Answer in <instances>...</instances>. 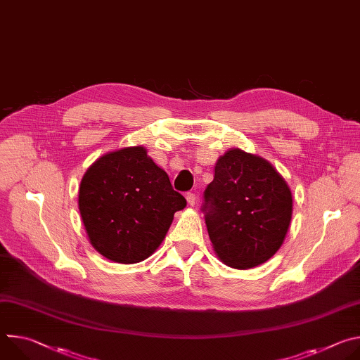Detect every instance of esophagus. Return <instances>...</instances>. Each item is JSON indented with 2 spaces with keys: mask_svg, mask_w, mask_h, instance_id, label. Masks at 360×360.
Listing matches in <instances>:
<instances>
[{
  "mask_svg": "<svg viewBox=\"0 0 360 360\" xmlns=\"http://www.w3.org/2000/svg\"><path fill=\"white\" fill-rule=\"evenodd\" d=\"M186 200H188V203L191 205V207H193L195 202H196V195L193 192H188L186 193Z\"/></svg>",
  "mask_w": 360,
  "mask_h": 360,
  "instance_id": "1",
  "label": "esophagus"
}]
</instances>
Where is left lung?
Instances as JSON below:
<instances>
[{"label":"left lung","mask_w":360,"mask_h":360,"mask_svg":"<svg viewBox=\"0 0 360 360\" xmlns=\"http://www.w3.org/2000/svg\"><path fill=\"white\" fill-rule=\"evenodd\" d=\"M202 212L219 258L232 268L258 266L278 252L292 218V193L265 160L231 149L215 165Z\"/></svg>","instance_id":"left-lung-1"}]
</instances>
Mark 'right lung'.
<instances>
[{"label":"right lung","mask_w":360,"mask_h":360,"mask_svg":"<svg viewBox=\"0 0 360 360\" xmlns=\"http://www.w3.org/2000/svg\"><path fill=\"white\" fill-rule=\"evenodd\" d=\"M78 205L91 245L114 262L136 264L161 245L186 200L145 148L132 146L88 168Z\"/></svg>","instance_id":"obj_1"}]
</instances>
